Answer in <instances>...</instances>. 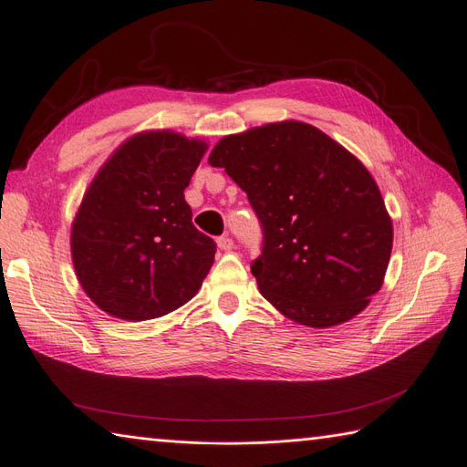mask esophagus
<instances>
[{
    "mask_svg": "<svg viewBox=\"0 0 467 467\" xmlns=\"http://www.w3.org/2000/svg\"><path fill=\"white\" fill-rule=\"evenodd\" d=\"M216 242H218V247L222 251H232L234 249V239L230 235H222V237L216 239Z\"/></svg>",
    "mask_w": 467,
    "mask_h": 467,
    "instance_id": "34e87169",
    "label": "esophagus"
}]
</instances>
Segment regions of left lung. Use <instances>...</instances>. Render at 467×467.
I'll return each instance as SVG.
<instances>
[{"label":"left lung","mask_w":467,"mask_h":467,"mask_svg":"<svg viewBox=\"0 0 467 467\" xmlns=\"http://www.w3.org/2000/svg\"><path fill=\"white\" fill-rule=\"evenodd\" d=\"M208 163L223 167L255 210L263 249L251 273L282 316L325 329L368 306L393 228L355 155L316 126L286 120L222 138Z\"/></svg>","instance_id":"left-lung-1"}]
</instances>
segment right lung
<instances>
[{
	"label": "right lung",
	"mask_w": 467,
	"mask_h": 467,
	"mask_svg": "<svg viewBox=\"0 0 467 467\" xmlns=\"http://www.w3.org/2000/svg\"><path fill=\"white\" fill-rule=\"evenodd\" d=\"M202 140L136 134L91 181L72 225L81 288L126 321L161 317L199 292L216 244L192 225L185 189L206 151Z\"/></svg>",
	"instance_id": "obj_1"
}]
</instances>
